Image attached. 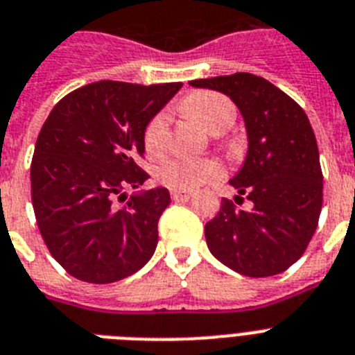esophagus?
<instances>
[{
	"label": "esophagus",
	"mask_w": 355,
	"mask_h": 355,
	"mask_svg": "<svg viewBox=\"0 0 355 355\" xmlns=\"http://www.w3.org/2000/svg\"><path fill=\"white\" fill-rule=\"evenodd\" d=\"M171 196H173V200L186 202V200H189V198H191L193 193L191 191H184V189H175V191L171 193Z\"/></svg>",
	"instance_id": "34e87169"
}]
</instances>
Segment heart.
Listing matches in <instances>:
<instances>
[{
	"label": "heart",
	"mask_w": 355,
	"mask_h": 355,
	"mask_svg": "<svg viewBox=\"0 0 355 355\" xmlns=\"http://www.w3.org/2000/svg\"><path fill=\"white\" fill-rule=\"evenodd\" d=\"M182 112L191 117L209 133L225 132L236 119L234 104L216 92H195L187 95L182 103ZM168 142V117L164 113L155 115L146 126L144 150L150 157H157L164 151ZM223 168L214 159H173L164 160L157 169V178L171 189L191 191L196 187L211 184L222 178Z\"/></svg>",
	"instance_id": "b5f03b06"
}]
</instances>
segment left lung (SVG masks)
<instances>
[{
	"mask_svg": "<svg viewBox=\"0 0 355 355\" xmlns=\"http://www.w3.org/2000/svg\"><path fill=\"white\" fill-rule=\"evenodd\" d=\"M222 92L242 113L245 162L229 184L252 202L242 209L223 198L205 223V242L216 260L251 278L287 270L305 252L323 204V173L311 122L302 106L263 77L233 76L189 81Z\"/></svg>",
	"mask_w": 355,
	"mask_h": 355,
	"instance_id": "left-lung-1",
	"label": "left lung"
}]
</instances>
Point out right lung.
Wrapping results in <instances>:
<instances>
[{
	"label": "right lung",
	"mask_w": 355,
	"mask_h": 355,
	"mask_svg": "<svg viewBox=\"0 0 355 355\" xmlns=\"http://www.w3.org/2000/svg\"><path fill=\"white\" fill-rule=\"evenodd\" d=\"M180 88L92 83L62 97L44 121L31 166L32 205L50 254L73 278L112 284L153 256L168 189L135 193L122 208L112 200L150 178L139 166L146 126Z\"/></svg>",
	"instance_id": "1"
}]
</instances>
